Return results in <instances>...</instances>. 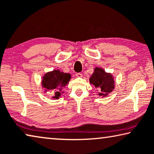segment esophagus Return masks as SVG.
<instances>
[{"mask_svg":"<svg viewBox=\"0 0 154 154\" xmlns=\"http://www.w3.org/2000/svg\"><path fill=\"white\" fill-rule=\"evenodd\" d=\"M75 75H76L77 77L80 78V77H82V74H81V73H77V74H75Z\"/></svg>","mask_w":154,"mask_h":154,"instance_id":"obj_1","label":"esophagus"}]
</instances>
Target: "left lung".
Instances as JSON below:
<instances>
[{
	"label": "left lung",
	"instance_id": "left-lung-1",
	"mask_svg": "<svg viewBox=\"0 0 154 154\" xmlns=\"http://www.w3.org/2000/svg\"><path fill=\"white\" fill-rule=\"evenodd\" d=\"M90 83L100 91L99 96H105L114 89V80L111 74L106 73L101 68H95L94 72L89 79Z\"/></svg>",
	"mask_w": 154,
	"mask_h": 154
}]
</instances>
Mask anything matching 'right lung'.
<instances>
[{"label":"right lung","mask_w":154,"mask_h":154,"mask_svg":"<svg viewBox=\"0 0 154 154\" xmlns=\"http://www.w3.org/2000/svg\"><path fill=\"white\" fill-rule=\"evenodd\" d=\"M71 79V75L67 73L60 72L59 70H54L44 75L42 80V86L47 90L55 91L53 98L58 99L60 91L66 86Z\"/></svg>","instance_id":"1"}]
</instances>
